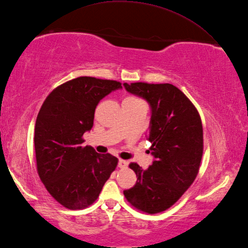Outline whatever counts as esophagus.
I'll return each instance as SVG.
<instances>
[{
  "label": "esophagus",
  "instance_id": "obj_1",
  "mask_svg": "<svg viewBox=\"0 0 248 248\" xmlns=\"http://www.w3.org/2000/svg\"><path fill=\"white\" fill-rule=\"evenodd\" d=\"M127 164H128V162L125 161V160H122V159H120L119 162H118V166L120 168H125L126 166H127Z\"/></svg>",
  "mask_w": 248,
  "mask_h": 248
}]
</instances>
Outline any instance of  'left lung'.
<instances>
[{
    "label": "left lung",
    "mask_w": 248,
    "mask_h": 248,
    "mask_svg": "<svg viewBox=\"0 0 248 248\" xmlns=\"http://www.w3.org/2000/svg\"><path fill=\"white\" fill-rule=\"evenodd\" d=\"M131 94L150 106V126L146 136L152 143V165L143 170L137 163L129 167L137 182L125 189L127 201L147 214L170 208L194 182L203 155L200 116L188 98L171 84H123Z\"/></svg>",
    "instance_id": "1"
}]
</instances>
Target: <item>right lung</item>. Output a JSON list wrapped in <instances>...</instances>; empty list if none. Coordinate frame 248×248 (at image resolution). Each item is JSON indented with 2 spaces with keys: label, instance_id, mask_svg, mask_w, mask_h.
Returning a JSON list of instances; mask_svg holds the SVG:
<instances>
[{
  "label": "right lung",
  "instance_id": "1",
  "mask_svg": "<svg viewBox=\"0 0 248 248\" xmlns=\"http://www.w3.org/2000/svg\"><path fill=\"white\" fill-rule=\"evenodd\" d=\"M121 83L80 77L57 87L42 105L34 126L38 172L48 192L69 209L93 204L118 159L83 147V135L93 126L100 101Z\"/></svg>",
  "mask_w": 248,
  "mask_h": 248
}]
</instances>
